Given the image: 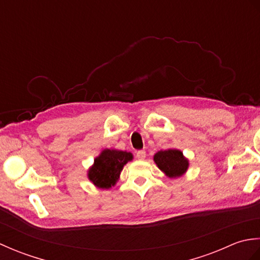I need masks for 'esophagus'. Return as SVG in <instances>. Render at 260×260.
Segmentation results:
<instances>
[{
	"label": "esophagus",
	"instance_id": "esophagus-1",
	"mask_svg": "<svg viewBox=\"0 0 260 260\" xmlns=\"http://www.w3.org/2000/svg\"><path fill=\"white\" fill-rule=\"evenodd\" d=\"M136 157L140 159V161H143V159H145V157H146V152L145 151H139L136 153Z\"/></svg>",
	"mask_w": 260,
	"mask_h": 260
}]
</instances>
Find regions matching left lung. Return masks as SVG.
Here are the masks:
<instances>
[{
	"label": "left lung",
	"mask_w": 260,
	"mask_h": 260,
	"mask_svg": "<svg viewBox=\"0 0 260 260\" xmlns=\"http://www.w3.org/2000/svg\"><path fill=\"white\" fill-rule=\"evenodd\" d=\"M154 162L156 167L170 179H178L186 173L189 169V159L183 152L176 148H169L165 151H158L154 154Z\"/></svg>",
	"instance_id": "left-lung-1"
}]
</instances>
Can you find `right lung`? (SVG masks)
Listing matches in <instances>:
<instances>
[{"label":"right lung","instance_id":"right-lung-1","mask_svg":"<svg viewBox=\"0 0 260 260\" xmlns=\"http://www.w3.org/2000/svg\"><path fill=\"white\" fill-rule=\"evenodd\" d=\"M133 157L131 152L105 148L95 157L92 165L88 169V180L98 189L108 190L117 183L123 168Z\"/></svg>","mask_w":260,"mask_h":260}]
</instances>
